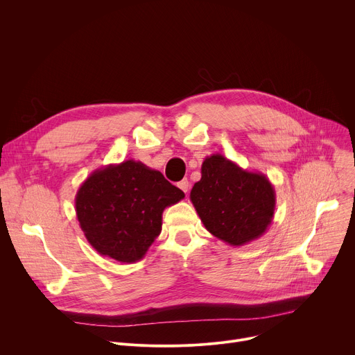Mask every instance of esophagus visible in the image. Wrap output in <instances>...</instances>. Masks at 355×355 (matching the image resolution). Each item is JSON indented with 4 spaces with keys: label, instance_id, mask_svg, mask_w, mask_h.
Segmentation results:
<instances>
[{
    "label": "esophagus",
    "instance_id": "34e87169",
    "mask_svg": "<svg viewBox=\"0 0 355 355\" xmlns=\"http://www.w3.org/2000/svg\"><path fill=\"white\" fill-rule=\"evenodd\" d=\"M178 188H180L182 192L188 193V191H189V182H188V180L185 178V180L180 181V182H178Z\"/></svg>",
    "mask_w": 355,
    "mask_h": 355
}]
</instances>
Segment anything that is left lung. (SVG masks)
I'll list each match as a JSON object with an SVG mask.
<instances>
[{"instance_id":"1","label":"left lung","mask_w":355,"mask_h":355,"mask_svg":"<svg viewBox=\"0 0 355 355\" xmlns=\"http://www.w3.org/2000/svg\"><path fill=\"white\" fill-rule=\"evenodd\" d=\"M191 202L207 230L230 245L261 237L272 222L275 189L257 171H247L222 155L208 156Z\"/></svg>"}]
</instances>
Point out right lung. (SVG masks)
I'll list each match as a JSON object with an SVG mask.
<instances>
[{"instance_id": "obj_1", "label": "right lung", "mask_w": 355, "mask_h": 355, "mask_svg": "<svg viewBox=\"0 0 355 355\" xmlns=\"http://www.w3.org/2000/svg\"><path fill=\"white\" fill-rule=\"evenodd\" d=\"M184 192L140 162L95 170L78 188L76 214L88 243L121 263L141 260L162 232L167 207Z\"/></svg>"}]
</instances>
